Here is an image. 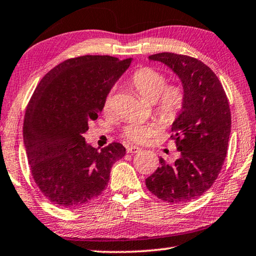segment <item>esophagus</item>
Listing matches in <instances>:
<instances>
[{
  "label": "esophagus",
  "instance_id": "esophagus-1",
  "mask_svg": "<svg viewBox=\"0 0 256 256\" xmlns=\"http://www.w3.org/2000/svg\"><path fill=\"white\" fill-rule=\"evenodd\" d=\"M142 150L140 147L137 146H129L127 147V153H130V154H135V153H140Z\"/></svg>",
  "mask_w": 256,
  "mask_h": 256
}]
</instances>
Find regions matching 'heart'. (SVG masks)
I'll return each mask as SVG.
<instances>
[{
	"label": "heart",
	"mask_w": 256,
	"mask_h": 256,
	"mask_svg": "<svg viewBox=\"0 0 256 256\" xmlns=\"http://www.w3.org/2000/svg\"><path fill=\"white\" fill-rule=\"evenodd\" d=\"M132 86L146 103L155 102V110L160 119L171 121L181 111L184 103V91L178 84H166V78L163 73L152 67H142L134 73ZM112 108V92L103 102L106 111ZM158 130L154 124L134 121L124 128L122 135L128 140L136 144H144Z\"/></svg>",
	"instance_id": "obj_1"
}]
</instances>
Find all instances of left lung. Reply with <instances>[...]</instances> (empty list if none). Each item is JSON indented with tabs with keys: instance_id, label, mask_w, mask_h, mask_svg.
Masks as SVG:
<instances>
[{
	"instance_id": "obj_1",
	"label": "left lung",
	"mask_w": 256,
	"mask_h": 256,
	"mask_svg": "<svg viewBox=\"0 0 256 256\" xmlns=\"http://www.w3.org/2000/svg\"><path fill=\"white\" fill-rule=\"evenodd\" d=\"M148 60L163 62L178 75L184 103L172 124L180 158L174 164L160 158L146 186L160 200L186 204L210 189L220 172L230 135V104L216 74L196 58L160 52Z\"/></svg>"
}]
</instances>
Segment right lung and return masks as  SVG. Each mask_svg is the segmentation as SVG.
Instances as JSON below:
<instances>
[{
    "label": "right lung",
    "instance_id": "obj_1",
    "mask_svg": "<svg viewBox=\"0 0 256 256\" xmlns=\"http://www.w3.org/2000/svg\"><path fill=\"white\" fill-rule=\"evenodd\" d=\"M132 58L86 55L64 60L44 76L26 106L24 142L31 174L44 196L60 207L91 204L106 189L112 165L126 148L86 144L88 122Z\"/></svg>",
    "mask_w": 256,
    "mask_h": 256
}]
</instances>
